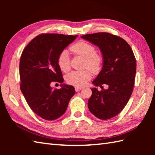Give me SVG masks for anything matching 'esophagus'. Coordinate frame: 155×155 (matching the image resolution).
<instances>
[{
    "label": "esophagus",
    "instance_id": "esophagus-1",
    "mask_svg": "<svg viewBox=\"0 0 155 155\" xmlns=\"http://www.w3.org/2000/svg\"><path fill=\"white\" fill-rule=\"evenodd\" d=\"M82 89H83V88H81V87H75V91L77 92L80 91Z\"/></svg>",
    "mask_w": 155,
    "mask_h": 155
}]
</instances>
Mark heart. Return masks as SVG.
<instances>
[{"label":"heart","instance_id":"b5f03b06","mask_svg":"<svg viewBox=\"0 0 155 155\" xmlns=\"http://www.w3.org/2000/svg\"><path fill=\"white\" fill-rule=\"evenodd\" d=\"M74 53L85 58L84 67L89 68L93 72L100 70L103 59L101 55L96 53V50L93 45L84 41H79L71 47ZM58 67L63 72H67L70 69V58L67 50L62 51L57 58ZM92 77V73L89 70L83 71H72L67 77V83L77 87H82L86 85L87 82Z\"/></svg>","mask_w":155,"mask_h":155}]
</instances>
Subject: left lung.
I'll return each instance as SVG.
<instances>
[{"label":"left lung","instance_id":"8db88e82","mask_svg":"<svg viewBox=\"0 0 155 155\" xmlns=\"http://www.w3.org/2000/svg\"><path fill=\"white\" fill-rule=\"evenodd\" d=\"M82 38L99 48L103 55V67L93 81L92 95L88 101L91 113L101 120L119 114L132 94L136 74V59L126 41L108 32L83 35ZM109 86L104 90L101 84Z\"/></svg>","mask_w":155,"mask_h":155}]
</instances>
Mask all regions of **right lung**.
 Returning <instances> with one entry per match:
<instances>
[{
	"label": "right lung",
	"mask_w": 155,
	"mask_h": 155,
	"mask_svg": "<svg viewBox=\"0 0 155 155\" xmlns=\"http://www.w3.org/2000/svg\"><path fill=\"white\" fill-rule=\"evenodd\" d=\"M78 35H40L29 42L21 54L19 65L21 90L32 111L45 120L61 117L75 94L74 87L61 84L53 89L52 82L64 81L57 64L59 54Z\"/></svg>",
	"instance_id": "add662e5"
}]
</instances>
